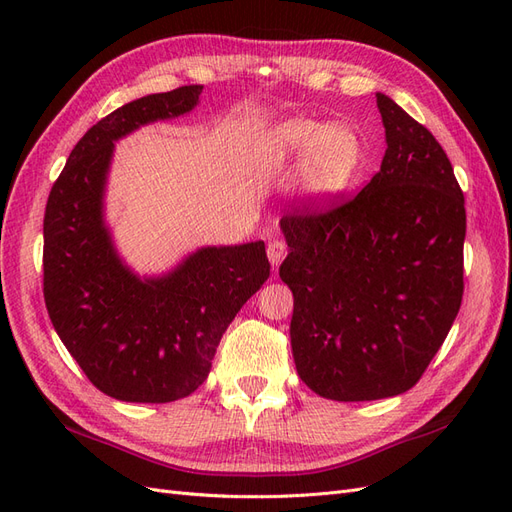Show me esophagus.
<instances>
[{"instance_id": "esophagus-1", "label": "esophagus", "mask_w": 512, "mask_h": 512, "mask_svg": "<svg viewBox=\"0 0 512 512\" xmlns=\"http://www.w3.org/2000/svg\"><path fill=\"white\" fill-rule=\"evenodd\" d=\"M286 252H288V247H286L284 241H277V239L269 241V245H267V256H269L273 267L280 265V262H282L284 256H286Z\"/></svg>"}]
</instances>
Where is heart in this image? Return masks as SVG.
Returning a JSON list of instances; mask_svg holds the SVG:
<instances>
[{"mask_svg": "<svg viewBox=\"0 0 512 512\" xmlns=\"http://www.w3.org/2000/svg\"><path fill=\"white\" fill-rule=\"evenodd\" d=\"M265 158L271 168H301L305 192L331 198L359 175L365 151L359 132L348 123L288 117L267 132Z\"/></svg>", "mask_w": 512, "mask_h": 512, "instance_id": "heart-1", "label": "heart"}]
</instances>
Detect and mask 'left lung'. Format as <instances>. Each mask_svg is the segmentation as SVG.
<instances>
[{"instance_id":"8db88e82","label":"left lung","mask_w":512,"mask_h":512,"mask_svg":"<svg viewBox=\"0 0 512 512\" xmlns=\"http://www.w3.org/2000/svg\"><path fill=\"white\" fill-rule=\"evenodd\" d=\"M386 132L378 173L352 198L284 215L282 282L294 297L290 344L320 397L406 393L444 344L463 297L466 207L433 134L376 94Z\"/></svg>"}]
</instances>
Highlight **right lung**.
Wrapping results in <instances>:
<instances>
[{
	"label": "right lung",
	"instance_id": "right-lung-1",
	"mask_svg": "<svg viewBox=\"0 0 512 512\" xmlns=\"http://www.w3.org/2000/svg\"><path fill=\"white\" fill-rule=\"evenodd\" d=\"M203 85L123 104L89 128L44 211V303L89 382L119 401L168 404L209 376L224 331L271 273L265 241L207 245L158 277L136 275L104 222L115 141L190 113Z\"/></svg>",
	"mask_w": 512,
	"mask_h": 512
}]
</instances>
